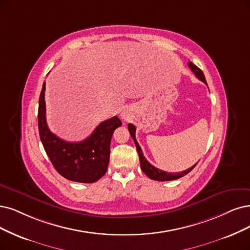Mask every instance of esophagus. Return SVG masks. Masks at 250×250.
I'll return each instance as SVG.
<instances>
[{
	"instance_id": "34e87169",
	"label": "esophagus",
	"mask_w": 250,
	"mask_h": 250,
	"mask_svg": "<svg viewBox=\"0 0 250 250\" xmlns=\"http://www.w3.org/2000/svg\"><path fill=\"white\" fill-rule=\"evenodd\" d=\"M123 117H124V116H123Z\"/></svg>"
}]
</instances>
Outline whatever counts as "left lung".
I'll return each instance as SVG.
<instances>
[{"label":"left lung","instance_id":"obj_1","mask_svg":"<svg viewBox=\"0 0 250 250\" xmlns=\"http://www.w3.org/2000/svg\"><path fill=\"white\" fill-rule=\"evenodd\" d=\"M188 67L190 68V70L193 72V74L204 83H206V79H205V76H204V73L202 72V70L200 68H198L195 63H192L191 62H188ZM127 128H128V132H130L133 140L135 142V145H136V148H137V151H138V154H139V159H140V164H141V169L142 171L148 176L150 179H153V180H156V181H170V180H175V179H178L180 177H183L184 175L188 174L193 168L196 167V165H193L192 167H190L189 169L188 170H184L182 172H178V173H169V172H165L163 170H160L158 168H155L154 166H152L148 161H147L145 159V156L142 152V149L140 145L138 144L137 140H136V136H135V133H136V127L134 125L132 124H128L127 125Z\"/></svg>","mask_w":250,"mask_h":250}]
</instances>
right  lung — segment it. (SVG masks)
Instances as JSON below:
<instances>
[{
	"mask_svg": "<svg viewBox=\"0 0 250 250\" xmlns=\"http://www.w3.org/2000/svg\"><path fill=\"white\" fill-rule=\"evenodd\" d=\"M45 82L39 98L38 127L40 139L54 169L68 180L92 183L104 176L109 164L110 142L116 127L122 125L117 116L101 123L86 139L67 142L50 132L46 123Z\"/></svg>",
	"mask_w": 250,
	"mask_h": 250,
	"instance_id": "right-lung-1",
	"label": "right lung"
}]
</instances>
